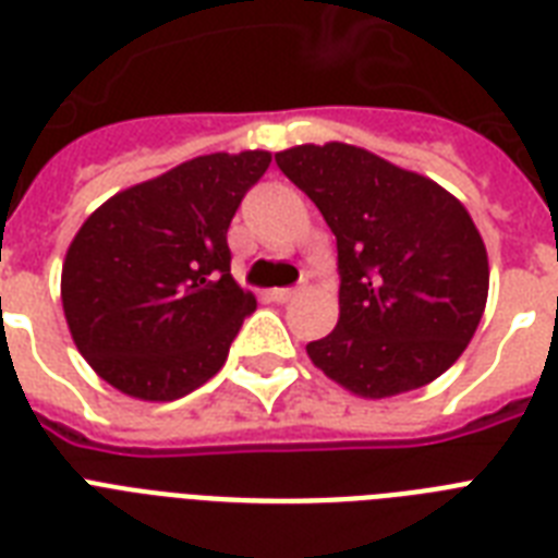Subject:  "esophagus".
I'll list each match as a JSON object with an SVG mask.
<instances>
[{
  "mask_svg": "<svg viewBox=\"0 0 558 558\" xmlns=\"http://www.w3.org/2000/svg\"><path fill=\"white\" fill-rule=\"evenodd\" d=\"M298 295L295 287H283V289H271V301H278V304H289L292 298Z\"/></svg>",
  "mask_w": 558,
  "mask_h": 558,
  "instance_id": "esophagus-1",
  "label": "esophagus"
}]
</instances>
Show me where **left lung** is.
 <instances>
[{"mask_svg": "<svg viewBox=\"0 0 558 558\" xmlns=\"http://www.w3.org/2000/svg\"><path fill=\"white\" fill-rule=\"evenodd\" d=\"M278 168L322 210L339 248V324L306 344L359 397H397L449 371L489 292L484 240L437 182L353 144H301Z\"/></svg>", "mask_w": 558, "mask_h": 558, "instance_id": "left-lung-1", "label": "left lung"}]
</instances>
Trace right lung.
Wrapping results in <instances>:
<instances>
[{
	"label": "right lung",
	"mask_w": 558,
	"mask_h": 558,
	"mask_svg": "<svg viewBox=\"0 0 558 558\" xmlns=\"http://www.w3.org/2000/svg\"><path fill=\"white\" fill-rule=\"evenodd\" d=\"M271 156L210 153L107 199L63 263V313L81 356L126 397L170 402L226 365L257 310L231 278L228 226Z\"/></svg>",
	"instance_id": "1"
}]
</instances>
